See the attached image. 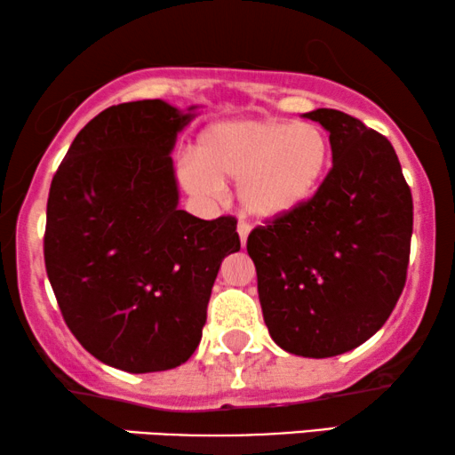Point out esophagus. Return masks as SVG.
<instances>
[{
  "mask_svg": "<svg viewBox=\"0 0 455 455\" xmlns=\"http://www.w3.org/2000/svg\"><path fill=\"white\" fill-rule=\"evenodd\" d=\"M249 230H251V227H249L245 220H241L239 225H236V233H239V236H241V245H245V243H247Z\"/></svg>",
  "mask_w": 455,
  "mask_h": 455,
  "instance_id": "obj_1",
  "label": "esophagus"
}]
</instances>
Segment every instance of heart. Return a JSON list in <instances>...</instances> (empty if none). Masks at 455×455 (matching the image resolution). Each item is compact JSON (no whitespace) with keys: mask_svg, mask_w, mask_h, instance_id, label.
<instances>
[{"mask_svg":"<svg viewBox=\"0 0 455 455\" xmlns=\"http://www.w3.org/2000/svg\"><path fill=\"white\" fill-rule=\"evenodd\" d=\"M330 161V140L313 121L233 119L202 133L197 158L183 156L179 177L189 194L204 200H219L225 179L241 181L245 212L280 220L317 194Z\"/></svg>","mask_w":455,"mask_h":455,"instance_id":"obj_1","label":"heart"}]
</instances>
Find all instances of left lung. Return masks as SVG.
<instances>
[{
    "label": "left lung",
    "mask_w": 455,
    "mask_h": 455,
    "mask_svg": "<svg viewBox=\"0 0 455 455\" xmlns=\"http://www.w3.org/2000/svg\"><path fill=\"white\" fill-rule=\"evenodd\" d=\"M330 132L331 169L297 212L247 236L272 340L325 358L369 340L406 284L412 194L394 146L361 119L305 113Z\"/></svg>",
    "instance_id": "obj_1"
}]
</instances>
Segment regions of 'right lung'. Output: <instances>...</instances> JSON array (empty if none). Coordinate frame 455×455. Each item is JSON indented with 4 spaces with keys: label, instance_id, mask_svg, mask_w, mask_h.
Returning a JSON list of instances; mask_svg holds the SVG:
<instances>
[{
    "label": "right lung",
    "instance_id": "right-lung-1",
    "mask_svg": "<svg viewBox=\"0 0 455 455\" xmlns=\"http://www.w3.org/2000/svg\"><path fill=\"white\" fill-rule=\"evenodd\" d=\"M189 119L158 99L108 107L51 181L43 253L57 305L88 353L130 373L194 355L219 267L241 247L235 216L177 208L171 150Z\"/></svg>",
    "mask_w": 455,
    "mask_h": 455
}]
</instances>
